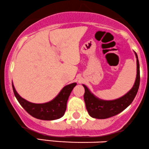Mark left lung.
Wrapping results in <instances>:
<instances>
[{
  "label": "left lung",
  "instance_id": "left-lung-1",
  "mask_svg": "<svg viewBox=\"0 0 149 149\" xmlns=\"http://www.w3.org/2000/svg\"><path fill=\"white\" fill-rule=\"evenodd\" d=\"M137 58V77L132 89L125 95L114 100H102L96 97L88 90V88L83 84L85 93L84 95L86 107L91 116L99 119H104L109 117L116 116L126 109L132 103L137 95L140 82L139 73V63L136 52H134Z\"/></svg>",
  "mask_w": 149,
  "mask_h": 149
}]
</instances>
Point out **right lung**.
Wrapping results in <instances>:
<instances>
[{
    "label": "right lung",
    "mask_w": 149,
    "mask_h": 149,
    "mask_svg": "<svg viewBox=\"0 0 149 149\" xmlns=\"http://www.w3.org/2000/svg\"><path fill=\"white\" fill-rule=\"evenodd\" d=\"M76 85V83H72L65 86L55 98L43 104H35L22 98L16 91L13 84L12 88L19 104L30 115L38 119L52 120L60 118L63 116L65 112L68 97Z\"/></svg>",
    "instance_id": "obj_1"
}]
</instances>
